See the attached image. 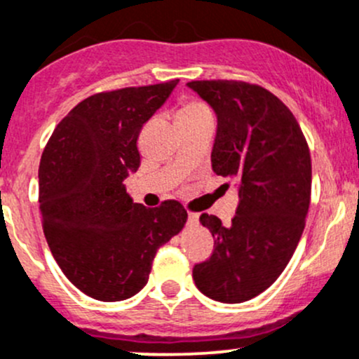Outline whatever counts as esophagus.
I'll return each instance as SVG.
<instances>
[{"label": "esophagus", "mask_w": 359, "mask_h": 359, "mask_svg": "<svg viewBox=\"0 0 359 359\" xmlns=\"http://www.w3.org/2000/svg\"><path fill=\"white\" fill-rule=\"evenodd\" d=\"M187 224L189 225H198L199 224V215L198 213H191L187 215Z\"/></svg>", "instance_id": "obj_1"}]
</instances>
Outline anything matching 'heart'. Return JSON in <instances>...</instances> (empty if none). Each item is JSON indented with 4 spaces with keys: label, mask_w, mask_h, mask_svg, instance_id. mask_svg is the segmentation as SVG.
Returning a JSON list of instances; mask_svg holds the SVG:
<instances>
[{
    "label": "heart",
    "mask_w": 359,
    "mask_h": 359,
    "mask_svg": "<svg viewBox=\"0 0 359 359\" xmlns=\"http://www.w3.org/2000/svg\"><path fill=\"white\" fill-rule=\"evenodd\" d=\"M210 108L206 107L203 101L199 100H184L180 101V107L177 110V120H187V118H194V116H201V115H210Z\"/></svg>",
    "instance_id": "1"
}]
</instances>
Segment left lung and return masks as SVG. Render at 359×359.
I'll return each instance as SVG.
<instances>
[{"mask_svg": "<svg viewBox=\"0 0 359 359\" xmlns=\"http://www.w3.org/2000/svg\"><path fill=\"white\" fill-rule=\"evenodd\" d=\"M187 86L217 113L213 172L239 186L229 227L215 215L199 217L215 249L194 265L192 278L211 299L243 303L277 280L299 243L311 198L308 142L292 111L262 86L243 81Z\"/></svg>", "mask_w": 359, "mask_h": 359, "instance_id": "1", "label": "left lung"}]
</instances>
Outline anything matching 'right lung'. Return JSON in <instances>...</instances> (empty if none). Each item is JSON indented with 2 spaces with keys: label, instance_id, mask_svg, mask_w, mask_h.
<instances>
[{
  "label": "right lung",
  "instance_id": "obj_1",
  "mask_svg": "<svg viewBox=\"0 0 359 359\" xmlns=\"http://www.w3.org/2000/svg\"><path fill=\"white\" fill-rule=\"evenodd\" d=\"M179 79L93 94L56 126L39 165V208L53 258L97 301H123L146 285L158 248L180 232L187 211L132 201L123 180L141 163L142 126Z\"/></svg>",
  "mask_w": 359,
  "mask_h": 359
}]
</instances>
